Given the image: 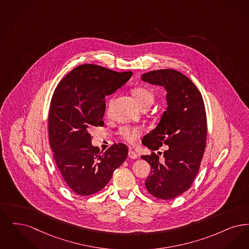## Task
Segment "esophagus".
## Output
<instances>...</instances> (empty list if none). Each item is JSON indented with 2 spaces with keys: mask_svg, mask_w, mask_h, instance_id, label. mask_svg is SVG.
Instances as JSON below:
<instances>
[{
  "mask_svg": "<svg viewBox=\"0 0 249 249\" xmlns=\"http://www.w3.org/2000/svg\"><path fill=\"white\" fill-rule=\"evenodd\" d=\"M128 156H129V158H131V159H137V158H138L137 153L134 152V151H132V150H129V152H128Z\"/></svg>",
  "mask_w": 249,
  "mask_h": 249,
  "instance_id": "esophagus-1",
  "label": "esophagus"
}]
</instances>
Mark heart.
Wrapping results in <instances>:
<instances>
[{
    "label": "heart",
    "instance_id": "obj_1",
    "mask_svg": "<svg viewBox=\"0 0 249 249\" xmlns=\"http://www.w3.org/2000/svg\"><path fill=\"white\" fill-rule=\"evenodd\" d=\"M132 95L141 108L144 106L151 107L154 102V94L151 89L147 87H135L132 90ZM118 134L124 141L129 143H134L143 134V129L139 126L133 127L124 125L120 128Z\"/></svg>",
    "mask_w": 249,
    "mask_h": 249
}]
</instances>
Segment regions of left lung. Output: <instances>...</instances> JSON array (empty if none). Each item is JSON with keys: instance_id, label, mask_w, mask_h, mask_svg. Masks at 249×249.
Returning <instances> with one entry per match:
<instances>
[{"instance_id": "obj_1", "label": "left lung", "mask_w": 249, "mask_h": 249, "mask_svg": "<svg viewBox=\"0 0 249 249\" xmlns=\"http://www.w3.org/2000/svg\"><path fill=\"white\" fill-rule=\"evenodd\" d=\"M141 79L162 86L167 92L168 107L157 127L143 139V144L152 151L167 145L163 161L160 162L154 152L141 158L152 167L145 181L148 192L156 198L170 200L189 190L199 171L207 134L205 103L195 84L176 70L152 71Z\"/></svg>"}]
</instances>
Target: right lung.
<instances>
[{
    "label": "right lung",
    "instance_id": "add662e5",
    "mask_svg": "<svg viewBox=\"0 0 249 249\" xmlns=\"http://www.w3.org/2000/svg\"><path fill=\"white\" fill-rule=\"evenodd\" d=\"M131 76L132 71L84 64L70 71L54 89L48 115L49 144L64 181L77 195L99 192L127 157L124 143H114L100 152L92 146L89 132L104 124L105 97Z\"/></svg>",
    "mask_w": 249,
    "mask_h": 249
}]
</instances>
